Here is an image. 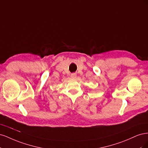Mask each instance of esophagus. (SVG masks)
I'll return each mask as SVG.
<instances>
[{
    "mask_svg": "<svg viewBox=\"0 0 148 148\" xmlns=\"http://www.w3.org/2000/svg\"><path fill=\"white\" fill-rule=\"evenodd\" d=\"M71 77L72 78H75L76 77H77V74H76V73H71Z\"/></svg>",
    "mask_w": 148,
    "mask_h": 148,
    "instance_id": "esophagus-1",
    "label": "esophagus"
}]
</instances>
